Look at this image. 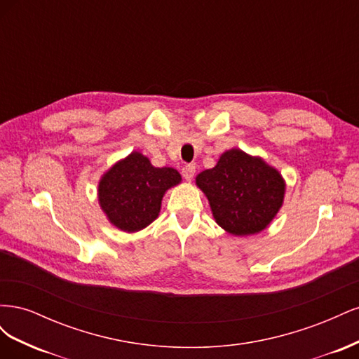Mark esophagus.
<instances>
[{
  "label": "esophagus",
  "instance_id": "34e87169",
  "mask_svg": "<svg viewBox=\"0 0 359 359\" xmlns=\"http://www.w3.org/2000/svg\"><path fill=\"white\" fill-rule=\"evenodd\" d=\"M181 172H182L184 178H186L187 181H191L194 177V172H196V168H194V165H186V166H182Z\"/></svg>",
  "mask_w": 359,
  "mask_h": 359
}]
</instances>
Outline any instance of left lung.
I'll use <instances>...</instances> for the list:
<instances>
[{"instance_id":"left-lung-1","label":"left lung","mask_w":359,"mask_h":359,"mask_svg":"<svg viewBox=\"0 0 359 359\" xmlns=\"http://www.w3.org/2000/svg\"><path fill=\"white\" fill-rule=\"evenodd\" d=\"M196 184L210 201L215 222L232 235L264 231L283 203L285 182L265 161L231 149Z\"/></svg>"}]
</instances>
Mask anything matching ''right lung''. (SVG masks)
Here are the masks:
<instances>
[{
	"mask_svg": "<svg viewBox=\"0 0 359 359\" xmlns=\"http://www.w3.org/2000/svg\"><path fill=\"white\" fill-rule=\"evenodd\" d=\"M180 181L175 169L154 168L145 156L132 153L104 173L100 205L118 229L136 232L157 219L163 194Z\"/></svg>",
	"mask_w": 359,
	"mask_h": 359,
	"instance_id": "obj_1",
	"label": "right lung"
}]
</instances>
